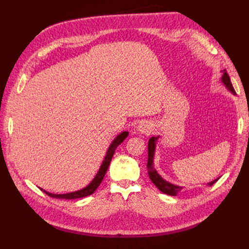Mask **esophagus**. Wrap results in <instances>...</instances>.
<instances>
[{"label":"esophagus","instance_id":"1","mask_svg":"<svg viewBox=\"0 0 249 249\" xmlns=\"http://www.w3.org/2000/svg\"><path fill=\"white\" fill-rule=\"evenodd\" d=\"M138 131L140 134H145V135H149L151 131H152V125L149 123V122H141V123L138 125Z\"/></svg>","mask_w":249,"mask_h":249}]
</instances>
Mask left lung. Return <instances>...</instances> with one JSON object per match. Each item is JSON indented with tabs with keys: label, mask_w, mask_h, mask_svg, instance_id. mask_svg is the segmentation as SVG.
<instances>
[{
	"label": "left lung",
	"mask_w": 249,
	"mask_h": 249,
	"mask_svg": "<svg viewBox=\"0 0 249 249\" xmlns=\"http://www.w3.org/2000/svg\"><path fill=\"white\" fill-rule=\"evenodd\" d=\"M221 82L224 83V86L226 87V89H228L229 92H231L232 94L235 95V91H234L233 87H232L230 77H229L228 73H227L226 70L223 71ZM158 138H160V136L151 137L150 140H149V144H147V165H146L147 172H149V177L151 178V181L154 183L155 186L158 189H160L161 193L169 195V196H177L183 189V187L166 181L165 178H162L160 177V174L158 173L156 169L154 168V157H155V150H156V142H157ZM218 178L213 179L212 182H210L206 185H208V186H212L214 183L218 181Z\"/></svg>",
	"instance_id": "1"
}]
</instances>
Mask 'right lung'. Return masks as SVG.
I'll list each match as a JSON object with an SVG mask.
<instances>
[{"mask_svg":"<svg viewBox=\"0 0 249 249\" xmlns=\"http://www.w3.org/2000/svg\"><path fill=\"white\" fill-rule=\"evenodd\" d=\"M127 136H128V131H122V133L116 136L113 139V141L111 142V144L109 145L108 150H107V153H106V156L104 158L102 166H100L98 172L96 173V176L94 177V178L92 179L91 183L88 185V186L83 187L82 189L76 190V192H71V193H67V194H52V193L47 192V190H45L43 188H40V189L43 190L46 195H48V196H50V197L56 198V199H68V200L78 199V198H83V197H87V196L92 195L95 190L97 189L100 183H102L105 174L108 170V167L110 165L111 160H112L116 147H118L126 138H127Z\"/></svg>","mask_w":249,"mask_h":249,"instance_id":"1","label":"right lung"}]
</instances>
